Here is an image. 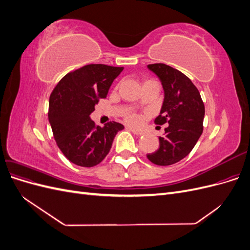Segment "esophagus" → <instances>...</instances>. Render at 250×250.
<instances>
[{"instance_id":"esophagus-1","label":"esophagus","mask_w":250,"mask_h":250,"mask_svg":"<svg viewBox=\"0 0 250 250\" xmlns=\"http://www.w3.org/2000/svg\"><path fill=\"white\" fill-rule=\"evenodd\" d=\"M128 129H129L132 133H134L135 135H143L144 134V132L142 131V130H138V129H135V128H131V127H128Z\"/></svg>"}]
</instances>
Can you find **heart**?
<instances>
[{
	"label": "heart",
	"instance_id": "heart-1",
	"mask_svg": "<svg viewBox=\"0 0 250 250\" xmlns=\"http://www.w3.org/2000/svg\"><path fill=\"white\" fill-rule=\"evenodd\" d=\"M125 120L127 121L128 123H130V124H138L140 122L141 118H140V116L138 115L137 112L129 111V112H127L126 115H125Z\"/></svg>",
	"mask_w": 250,
	"mask_h": 250
}]
</instances>
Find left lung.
Masks as SVG:
<instances>
[{
  "label": "left lung",
  "instance_id": "obj_1",
  "mask_svg": "<svg viewBox=\"0 0 250 250\" xmlns=\"http://www.w3.org/2000/svg\"><path fill=\"white\" fill-rule=\"evenodd\" d=\"M162 81L165 99L154 123L169 126L160 137V148L147 154L157 166L176 164L191 152L203 131L204 104L198 88L184 73L165 63L148 64Z\"/></svg>",
  "mask_w": 250,
  "mask_h": 250
}]
</instances>
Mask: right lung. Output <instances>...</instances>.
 <instances>
[{"label": "right lung", "mask_w": 250, "mask_h": 250, "mask_svg": "<svg viewBox=\"0 0 250 250\" xmlns=\"http://www.w3.org/2000/svg\"><path fill=\"white\" fill-rule=\"evenodd\" d=\"M123 69L87 64L67 73L51 93L49 122L58 148L71 163L86 168L99 165L108 154L118 131L124 129L113 121L100 127L89 118Z\"/></svg>", "instance_id": "right-lung-1"}]
</instances>
